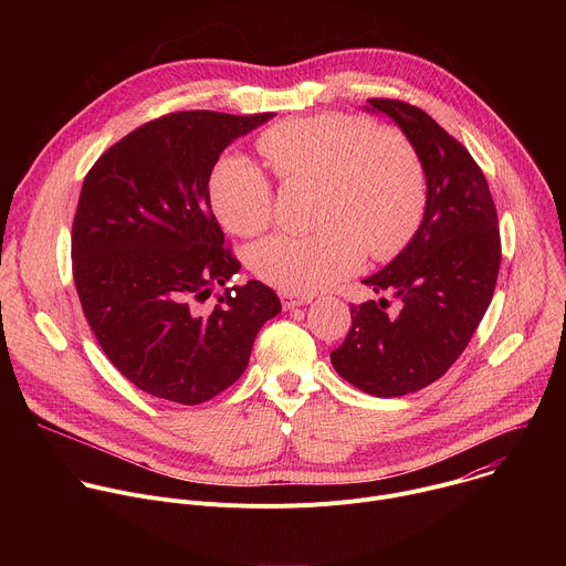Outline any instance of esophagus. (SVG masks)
<instances>
[{"instance_id": "obj_1", "label": "esophagus", "mask_w": 566, "mask_h": 566, "mask_svg": "<svg viewBox=\"0 0 566 566\" xmlns=\"http://www.w3.org/2000/svg\"><path fill=\"white\" fill-rule=\"evenodd\" d=\"M280 300H282V306H284V311H289V308H295V306L308 304L313 297H308V295H293V293H282V295H280Z\"/></svg>"}]
</instances>
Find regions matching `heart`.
Segmentation results:
<instances>
[{"label":"heart","instance_id":"obj_1","mask_svg":"<svg viewBox=\"0 0 566 566\" xmlns=\"http://www.w3.org/2000/svg\"><path fill=\"white\" fill-rule=\"evenodd\" d=\"M260 151L286 186H317L313 234H273L249 255L262 282L308 295L352 275L365 260H387L417 232L428 181L415 143L398 129H376L356 114H315L269 127ZM219 221L239 237L262 232L273 219L275 192L253 160L223 156L210 175Z\"/></svg>","mask_w":566,"mask_h":566}]
</instances>
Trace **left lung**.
<instances>
[{
  "instance_id": "obj_1",
  "label": "left lung",
  "mask_w": 566,
  "mask_h": 566,
  "mask_svg": "<svg viewBox=\"0 0 566 566\" xmlns=\"http://www.w3.org/2000/svg\"><path fill=\"white\" fill-rule=\"evenodd\" d=\"M367 103L415 143L428 203L410 244L363 280L374 293L398 297L400 311L387 313L385 297L354 304L352 329L332 363L354 387L391 398L428 387L468 347L495 293L502 241L486 177L470 151L410 103Z\"/></svg>"
}]
</instances>
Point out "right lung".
Instances as JSON below:
<instances>
[{
    "label": "right lung",
    "instance_id": "add662e5",
    "mask_svg": "<svg viewBox=\"0 0 566 566\" xmlns=\"http://www.w3.org/2000/svg\"><path fill=\"white\" fill-rule=\"evenodd\" d=\"M275 114L175 112L114 143L85 177L71 230L73 282L112 365L138 389L199 406L244 374L282 311L223 247L208 181L219 154ZM224 286L214 307L200 304Z\"/></svg>",
    "mask_w": 566,
    "mask_h": 566
}]
</instances>
